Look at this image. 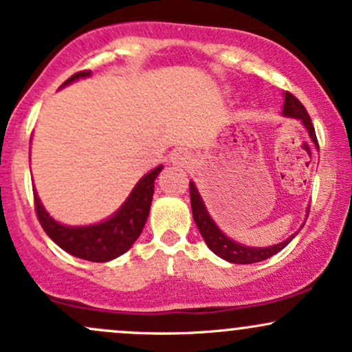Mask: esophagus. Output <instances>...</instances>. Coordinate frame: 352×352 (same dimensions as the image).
Masks as SVG:
<instances>
[{
    "instance_id": "1",
    "label": "esophagus",
    "mask_w": 352,
    "mask_h": 352,
    "mask_svg": "<svg viewBox=\"0 0 352 352\" xmlns=\"http://www.w3.org/2000/svg\"><path fill=\"white\" fill-rule=\"evenodd\" d=\"M170 160L173 165H177V167L188 168V165L192 164V155H190V152L185 151V148H179V151L172 152Z\"/></svg>"
}]
</instances>
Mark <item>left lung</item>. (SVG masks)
Returning <instances> with one entry per match:
<instances>
[{"label": "left lung", "instance_id": "left-lung-1", "mask_svg": "<svg viewBox=\"0 0 352 352\" xmlns=\"http://www.w3.org/2000/svg\"><path fill=\"white\" fill-rule=\"evenodd\" d=\"M283 116L293 117V119L301 120L302 125L306 127V131H308L311 140H313L318 147L316 132H314L313 122H311L308 112H306L305 106H302L300 100L294 98L293 94H289V92H285V106H283ZM190 201H192L193 220H195L197 227H199L200 235L204 236L205 243L208 245V248L212 250L217 256L223 258V260L230 261V263L250 265V263H258V261H263V260H266V258L273 256V254L281 252V250L285 248V246L298 235V232H296L294 235L286 238L285 241H281V243L266 246V248H256V246H246V245L236 243L235 240H232V238L225 235V233L217 227V223L212 220V217H210L208 210H207V207H205L204 200H201L199 190H197L193 182H190ZM308 213H309V208H308Z\"/></svg>", "mask_w": 352, "mask_h": 352}]
</instances>
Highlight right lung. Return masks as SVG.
I'll use <instances>...</instances> for the list:
<instances>
[{"mask_svg":"<svg viewBox=\"0 0 352 352\" xmlns=\"http://www.w3.org/2000/svg\"><path fill=\"white\" fill-rule=\"evenodd\" d=\"M89 76H91V71L76 72L60 87L80 78H89ZM162 168L164 165H159L153 170L145 173L114 215L100 223L87 225V227H67V225L56 221L43 207L34 190V207L39 223L47 233V236L72 256L96 261V263H106V261L114 260L127 252L142 233L148 212H151L153 182L162 172Z\"/></svg>","mask_w":352,"mask_h":352,"instance_id":"add662e5","label":"right lung"}]
</instances>
